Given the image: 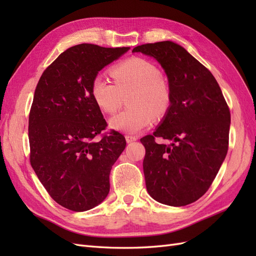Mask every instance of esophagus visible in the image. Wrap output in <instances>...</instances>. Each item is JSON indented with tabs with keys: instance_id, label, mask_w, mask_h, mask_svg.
<instances>
[{
	"instance_id": "esophagus-1",
	"label": "esophagus",
	"mask_w": 256,
	"mask_h": 256,
	"mask_svg": "<svg viewBox=\"0 0 256 256\" xmlns=\"http://www.w3.org/2000/svg\"><path fill=\"white\" fill-rule=\"evenodd\" d=\"M125 138H126L127 143H131V142H134L138 140V136H126Z\"/></svg>"
}]
</instances>
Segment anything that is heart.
Returning a JSON list of instances; mask_svg holds the SVG:
<instances>
[{
  "instance_id": "heart-1",
  "label": "heart",
  "mask_w": 256,
  "mask_h": 256,
  "mask_svg": "<svg viewBox=\"0 0 256 256\" xmlns=\"http://www.w3.org/2000/svg\"><path fill=\"white\" fill-rule=\"evenodd\" d=\"M114 83L96 76L90 95L102 111L113 114L124 97L130 106L110 120L111 128L124 134H138L150 125L152 118L164 116L172 104V92L162 78L159 67L141 58H130L112 69Z\"/></svg>"
}]
</instances>
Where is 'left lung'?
I'll use <instances>...</instances> for the list:
<instances>
[{
    "label": "left lung",
    "instance_id": "obj_1",
    "mask_svg": "<svg viewBox=\"0 0 256 256\" xmlns=\"http://www.w3.org/2000/svg\"><path fill=\"white\" fill-rule=\"evenodd\" d=\"M132 52L156 58L168 76L172 104L145 147L146 189L157 202L180 207L210 187L228 150L230 113L208 69L173 42L145 44ZM157 137L172 141L159 144Z\"/></svg>",
    "mask_w": 256,
    "mask_h": 256
}]
</instances>
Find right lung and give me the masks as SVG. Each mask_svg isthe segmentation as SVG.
<instances>
[{
	"mask_svg": "<svg viewBox=\"0 0 256 256\" xmlns=\"http://www.w3.org/2000/svg\"><path fill=\"white\" fill-rule=\"evenodd\" d=\"M129 50L81 44L42 72L28 116L30 162L49 196L72 212L94 208L110 191L112 166L126 147L90 95L98 72Z\"/></svg>",
	"mask_w": 256,
	"mask_h": 256,
	"instance_id": "obj_1",
	"label": "right lung"
}]
</instances>
